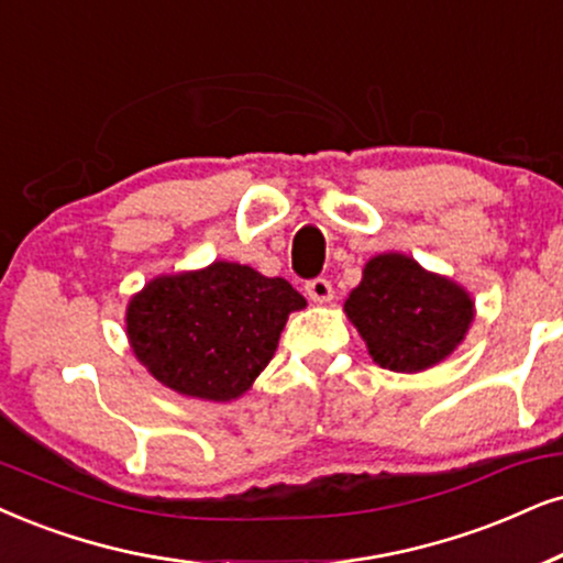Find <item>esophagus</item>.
<instances>
[{"label":"esophagus","instance_id":"esophagus-1","mask_svg":"<svg viewBox=\"0 0 563 563\" xmlns=\"http://www.w3.org/2000/svg\"><path fill=\"white\" fill-rule=\"evenodd\" d=\"M306 294H309L311 301L317 303H324L332 298V283L327 280V277H311V280H306Z\"/></svg>","mask_w":563,"mask_h":563}]
</instances>
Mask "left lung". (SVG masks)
<instances>
[{
  "label": "left lung",
  "mask_w": 563,
  "mask_h": 563,
  "mask_svg": "<svg viewBox=\"0 0 563 563\" xmlns=\"http://www.w3.org/2000/svg\"><path fill=\"white\" fill-rule=\"evenodd\" d=\"M368 353L389 372H423L446 358L473 322V301L446 277L402 254H382L345 301Z\"/></svg>",
  "instance_id": "1"
}]
</instances>
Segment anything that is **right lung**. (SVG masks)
Instances as JSON below:
<instances>
[{"label":"right lung","instance_id":"right-lung-1","mask_svg":"<svg viewBox=\"0 0 563 563\" xmlns=\"http://www.w3.org/2000/svg\"><path fill=\"white\" fill-rule=\"evenodd\" d=\"M303 306L283 277L216 262L145 286L126 309V334L134 355L166 387L225 402L252 387L288 314Z\"/></svg>","mask_w":563,"mask_h":563}]
</instances>
